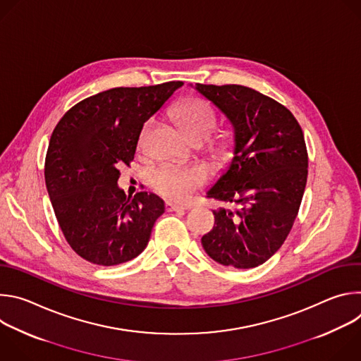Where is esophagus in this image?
Listing matches in <instances>:
<instances>
[{"label": "esophagus", "mask_w": 361, "mask_h": 361, "mask_svg": "<svg viewBox=\"0 0 361 361\" xmlns=\"http://www.w3.org/2000/svg\"><path fill=\"white\" fill-rule=\"evenodd\" d=\"M187 209H190L188 205H181V204L171 202V201L166 202V210L167 212H178V210H187Z\"/></svg>", "instance_id": "1"}]
</instances>
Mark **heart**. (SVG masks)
Here are the masks:
<instances>
[{
	"instance_id": "b5f03b06",
	"label": "heart",
	"mask_w": 361,
	"mask_h": 361,
	"mask_svg": "<svg viewBox=\"0 0 361 361\" xmlns=\"http://www.w3.org/2000/svg\"><path fill=\"white\" fill-rule=\"evenodd\" d=\"M171 117L184 133V135L192 141H205L216 128L217 117L213 109L200 98H185L180 101L173 109ZM151 128V120L147 121L138 135L137 147L144 151L147 147V137ZM234 149V140L228 134H220L212 141L210 152L217 163H227ZM149 185L163 197L184 201L198 187L205 183V174L200 169L194 167H177L161 166L152 170L148 176Z\"/></svg>"
}]
</instances>
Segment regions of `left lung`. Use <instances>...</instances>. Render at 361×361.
<instances>
[{
	"label": "left lung",
	"instance_id": "left-lung-1",
	"mask_svg": "<svg viewBox=\"0 0 361 361\" xmlns=\"http://www.w3.org/2000/svg\"><path fill=\"white\" fill-rule=\"evenodd\" d=\"M228 118L234 157L207 191L230 209L214 210V227L201 244L223 266L252 269L286 241L307 183L308 156L302 130L290 110L252 88L195 84Z\"/></svg>",
	"mask_w": 361,
	"mask_h": 361
}]
</instances>
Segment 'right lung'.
I'll use <instances>...</instances> for the list:
<instances>
[{
    "instance_id": "right-lung-1",
    "label": "right lung",
    "mask_w": 361,
    "mask_h": 361,
    "mask_svg": "<svg viewBox=\"0 0 361 361\" xmlns=\"http://www.w3.org/2000/svg\"><path fill=\"white\" fill-rule=\"evenodd\" d=\"M183 84L98 92L70 109L51 134L47 191L67 243L84 260L117 266L147 247L164 201L147 191L127 198L117 181L134 160L144 123Z\"/></svg>"
}]
</instances>
